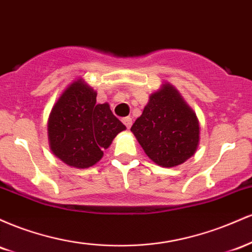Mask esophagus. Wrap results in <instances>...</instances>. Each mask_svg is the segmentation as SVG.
<instances>
[{"mask_svg": "<svg viewBox=\"0 0 252 252\" xmlns=\"http://www.w3.org/2000/svg\"><path fill=\"white\" fill-rule=\"evenodd\" d=\"M122 122L124 123V126H126V129L131 128L132 121H131V118H130V117H124V118H122Z\"/></svg>", "mask_w": 252, "mask_h": 252, "instance_id": "esophagus-1", "label": "esophagus"}]
</instances>
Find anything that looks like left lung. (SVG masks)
<instances>
[{
	"label": "left lung",
	"mask_w": 252,
	"mask_h": 252,
	"mask_svg": "<svg viewBox=\"0 0 252 252\" xmlns=\"http://www.w3.org/2000/svg\"><path fill=\"white\" fill-rule=\"evenodd\" d=\"M130 130L146 154L162 167L184 163L199 143L198 118L169 84L150 96Z\"/></svg>",
	"instance_id": "left-lung-1"
}]
</instances>
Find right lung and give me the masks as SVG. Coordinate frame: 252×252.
Wrapping results in <instances>:
<instances>
[{
  "mask_svg": "<svg viewBox=\"0 0 252 252\" xmlns=\"http://www.w3.org/2000/svg\"><path fill=\"white\" fill-rule=\"evenodd\" d=\"M96 97V92L79 79L63 91L52 109L48 120L51 149L71 167L94 166L117 134L126 130L109 104H97Z\"/></svg>",
  "mask_w": 252,
  "mask_h": 252,
  "instance_id": "1",
  "label": "right lung"
}]
</instances>
